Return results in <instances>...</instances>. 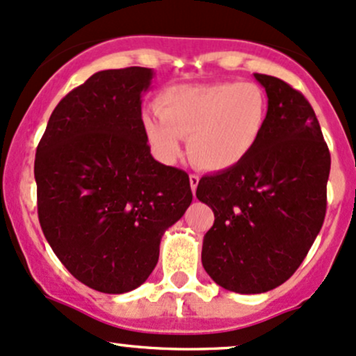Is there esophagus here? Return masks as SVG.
<instances>
[{"label":"esophagus","instance_id":"34e87169","mask_svg":"<svg viewBox=\"0 0 356 356\" xmlns=\"http://www.w3.org/2000/svg\"><path fill=\"white\" fill-rule=\"evenodd\" d=\"M189 182H191V189H192V192H195V189H197V184H199V175L191 174V175H189Z\"/></svg>","mask_w":356,"mask_h":356}]
</instances>
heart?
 Returning a JSON list of instances; mask_svg holds the SVG:
<instances>
[{"label": "heart", "instance_id": "obj_1", "mask_svg": "<svg viewBox=\"0 0 356 356\" xmlns=\"http://www.w3.org/2000/svg\"><path fill=\"white\" fill-rule=\"evenodd\" d=\"M155 112L159 118L142 117V127L159 161L174 162L181 154V138H187V154L199 169L227 170L259 144L269 102L252 83L177 85L161 92Z\"/></svg>", "mask_w": 356, "mask_h": 356}]
</instances>
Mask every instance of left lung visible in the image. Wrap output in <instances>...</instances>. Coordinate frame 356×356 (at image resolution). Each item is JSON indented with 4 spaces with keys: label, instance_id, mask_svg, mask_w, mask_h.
<instances>
[{
    "label": "left lung",
    "instance_id": "1",
    "mask_svg": "<svg viewBox=\"0 0 356 356\" xmlns=\"http://www.w3.org/2000/svg\"><path fill=\"white\" fill-rule=\"evenodd\" d=\"M266 90L269 118L259 144L241 164L204 175L195 195L214 211L202 266L241 295L275 289L293 276L326 214L328 145L301 92L254 73Z\"/></svg>",
    "mask_w": 356,
    "mask_h": 356
}]
</instances>
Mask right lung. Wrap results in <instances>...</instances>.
<instances>
[{
	"label": "right lung",
	"mask_w": 356,
	"mask_h": 356,
	"mask_svg": "<svg viewBox=\"0 0 356 356\" xmlns=\"http://www.w3.org/2000/svg\"><path fill=\"white\" fill-rule=\"evenodd\" d=\"M150 68L92 75L53 110L36 147L38 219L76 280L108 295L136 289L165 229L192 202L189 175L157 162L142 127Z\"/></svg>",
	"instance_id": "1"
}]
</instances>
